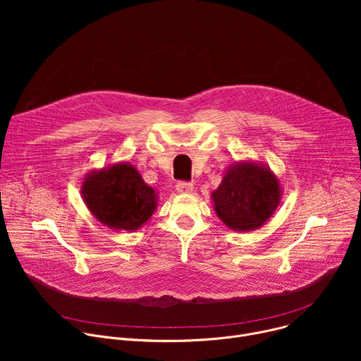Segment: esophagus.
Returning <instances> with one entry per match:
<instances>
[{
	"instance_id": "1",
	"label": "esophagus",
	"mask_w": 361,
	"mask_h": 361,
	"mask_svg": "<svg viewBox=\"0 0 361 361\" xmlns=\"http://www.w3.org/2000/svg\"><path fill=\"white\" fill-rule=\"evenodd\" d=\"M192 188H194V185L191 183H187V181H178L176 184V190L181 194H188V192L192 191Z\"/></svg>"
}]
</instances>
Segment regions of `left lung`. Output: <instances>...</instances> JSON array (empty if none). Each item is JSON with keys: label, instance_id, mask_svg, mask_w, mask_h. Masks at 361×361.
I'll use <instances>...</instances> for the list:
<instances>
[{"label": "left lung", "instance_id": "1", "mask_svg": "<svg viewBox=\"0 0 361 361\" xmlns=\"http://www.w3.org/2000/svg\"><path fill=\"white\" fill-rule=\"evenodd\" d=\"M281 195V184L270 167L244 160L227 169L212 200L217 217L230 230L252 231L273 217Z\"/></svg>", "mask_w": 361, "mask_h": 361}]
</instances>
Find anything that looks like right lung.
Masks as SVG:
<instances>
[{
	"instance_id": "obj_1",
	"label": "right lung",
	"mask_w": 361,
	"mask_h": 361,
	"mask_svg": "<svg viewBox=\"0 0 361 361\" xmlns=\"http://www.w3.org/2000/svg\"><path fill=\"white\" fill-rule=\"evenodd\" d=\"M81 195L94 219L116 231L141 228L159 204L157 191L124 161L90 171L81 183Z\"/></svg>"
}]
</instances>
